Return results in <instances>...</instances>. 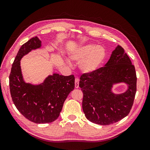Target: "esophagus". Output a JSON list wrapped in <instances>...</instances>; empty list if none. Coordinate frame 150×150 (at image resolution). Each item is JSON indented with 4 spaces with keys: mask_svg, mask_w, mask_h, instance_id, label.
I'll list each match as a JSON object with an SVG mask.
<instances>
[{
    "mask_svg": "<svg viewBox=\"0 0 150 150\" xmlns=\"http://www.w3.org/2000/svg\"><path fill=\"white\" fill-rule=\"evenodd\" d=\"M75 86L76 88H79V79L78 78H75Z\"/></svg>",
    "mask_w": 150,
    "mask_h": 150,
    "instance_id": "obj_1",
    "label": "esophagus"
}]
</instances>
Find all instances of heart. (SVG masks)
Listing matches in <instances>:
<instances>
[{"label":"heart","mask_w":150,"mask_h":150,"mask_svg":"<svg viewBox=\"0 0 150 150\" xmlns=\"http://www.w3.org/2000/svg\"><path fill=\"white\" fill-rule=\"evenodd\" d=\"M106 56L105 51L101 47L88 45L76 50L70 55L73 61H81L80 68L84 73H91L103 62Z\"/></svg>","instance_id":"b5f03b06"}]
</instances>
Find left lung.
Returning a JSON list of instances; mask_svg holds the SVG:
<instances>
[{"mask_svg": "<svg viewBox=\"0 0 150 150\" xmlns=\"http://www.w3.org/2000/svg\"><path fill=\"white\" fill-rule=\"evenodd\" d=\"M125 82L128 89L114 95L111 89L115 83ZM83 98L82 107L86 118L98 125H112L128 115L137 91V75L134 65L120 45L113 51L104 67L91 73H84L79 83Z\"/></svg>", "mask_w": 150, "mask_h": 150, "instance_id": "left-lung-1", "label": "left lung"}]
</instances>
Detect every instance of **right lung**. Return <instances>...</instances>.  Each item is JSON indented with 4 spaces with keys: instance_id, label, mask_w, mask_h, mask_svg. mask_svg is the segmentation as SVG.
I'll return each instance as SVG.
<instances>
[{
    "instance_id": "1",
    "label": "right lung",
    "mask_w": 150,
    "mask_h": 150,
    "mask_svg": "<svg viewBox=\"0 0 150 150\" xmlns=\"http://www.w3.org/2000/svg\"><path fill=\"white\" fill-rule=\"evenodd\" d=\"M41 47L37 37L30 39L19 50L9 76L12 100L25 118L37 123H48L59 116L63 104L75 88V77L54 74L38 85L25 83L21 70L20 60L32 50Z\"/></svg>"
}]
</instances>
